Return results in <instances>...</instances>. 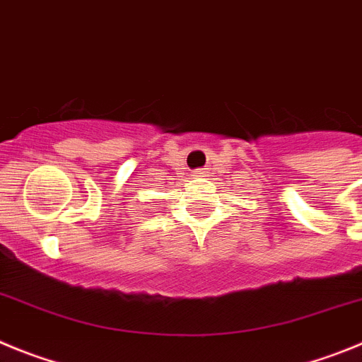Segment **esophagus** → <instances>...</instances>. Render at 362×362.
Segmentation results:
<instances>
[{
  "label": "esophagus",
  "instance_id": "esophagus-1",
  "mask_svg": "<svg viewBox=\"0 0 362 362\" xmlns=\"http://www.w3.org/2000/svg\"><path fill=\"white\" fill-rule=\"evenodd\" d=\"M193 177H197V178H202V177H205V173L204 171H194V175Z\"/></svg>",
  "mask_w": 362,
  "mask_h": 362
}]
</instances>
